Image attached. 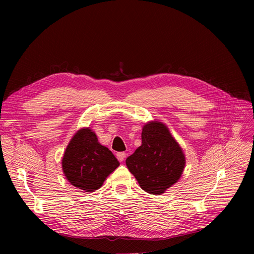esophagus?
Listing matches in <instances>:
<instances>
[{"label": "esophagus", "instance_id": "obj_1", "mask_svg": "<svg viewBox=\"0 0 254 254\" xmlns=\"http://www.w3.org/2000/svg\"><path fill=\"white\" fill-rule=\"evenodd\" d=\"M117 158H118V160L120 161V162H124V160L126 159V154L125 153H118L117 154Z\"/></svg>", "mask_w": 254, "mask_h": 254}]
</instances>
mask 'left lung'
<instances>
[{
  "label": "left lung",
  "mask_w": 254,
  "mask_h": 254,
  "mask_svg": "<svg viewBox=\"0 0 254 254\" xmlns=\"http://www.w3.org/2000/svg\"><path fill=\"white\" fill-rule=\"evenodd\" d=\"M126 164L143 191L161 195L180 180L186 158L169 127L160 121H151L143 125L141 144Z\"/></svg>",
  "instance_id": "1"
}]
</instances>
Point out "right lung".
Here are the masks:
<instances>
[{
  "mask_svg": "<svg viewBox=\"0 0 254 254\" xmlns=\"http://www.w3.org/2000/svg\"><path fill=\"white\" fill-rule=\"evenodd\" d=\"M120 162L112 151L99 143L95 132L82 127L72 136L62 158V171L68 182L84 192L99 189Z\"/></svg>",
  "mask_w": 254,
  "mask_h": 254,
  "instance_id": "right-lung-1",
  "label": "right lung"
}]
</instances>
